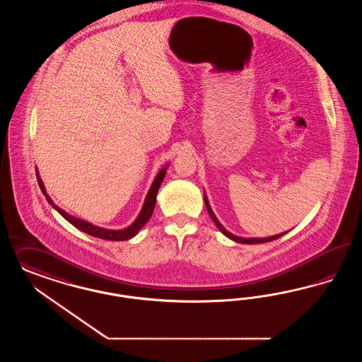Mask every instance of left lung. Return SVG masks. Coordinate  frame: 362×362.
<instances>
[{"mask_svg":"<svg viewBox=\"0 0 362 362\" xmlns=\"http://www.w3.org/2000/svg\"><path fill=\"white\" fill-rule=\"evenodd\" d=\"M204 203H206V209H207V211H209V214H210V217L211 219L214 221V223L217 225L218 229L221 230V233L223 234V235H226L228 238H230L233 241H235V243H240V244H262V243H269V241H274V240H277V238H280L281 235H284L287 232L280 233V234H276V235H271V237H262V238H256V237H253V238H246V237H238V235H235V234H233V233L229 232V230H226L223 226H222V223L218 221V218L216 217V214L213 213V210H211V206H210V203H209V199H207V197H206V192H204Z\"/></svg>","mask_w":362,"mask_h":362,"instance_id":"obj_1","label":"left lung"}]
</instances>
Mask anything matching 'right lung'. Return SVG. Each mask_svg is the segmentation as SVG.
<instances>
[{"instance_id":"obj_1","label":"right lung","mask_w":362,"mask_h":362,"mask_svg":"<svg viewBox=\"0 0 362 362\" xmlns=\"http://www.w3.org/2000/svg\"><path fill=\"white\" fill-rule=\"evenodd\" d=\"M168 165H170V164H165V165L160 170L159 173H158V175H156L155 180L152 182V186H151L148 194H146V197H145V201L144 203H143V207H141L140 214L130 223L128 228H125V229H118V230H115V229H106V228H101V226L93 225V223H90V222H87V221H83V219H81V218L74 217L71 214L66 213L63 209H60L59 206H57V204L54 203V201L51 199V197L47 194L45 187H44L43 180H42V177H40V174H39L37 168H36V176H37L39 186H40V189H42V192H43L47 202L49 203V204H52V207L58 211L59 214L64 218L66 221H69L76 229H79L81 232L87 233V234L93 235V237L102 238V240H109V241H127V240L133 238L137 233L140 232L141 228L144 226L145 223L148 222V219L152 216L153 209H155V204H156L158 191H159L161 182H163V179H164V176H165V173H167V170H168Z\"/></svg>"}]
</instances>
